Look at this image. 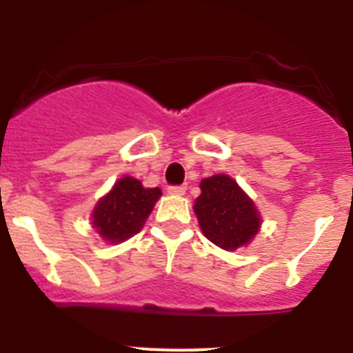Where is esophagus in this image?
<instances>
[{
  "mask_svg": "<svg viewBox=\"0 0 353 353\" xmlns=\"http://www.w3.org/2000/svg\"><path fill=\"white\" fill-rule=\"evenodd\" d=\"M168 194H171V196H182V194H185V187H183V185H171V187H168Z\"/></svg>",
  "mask_w": 353,
  "mask_h": 353,
  "instance_id": "1",
  "label": "esophagus"
}]
</instances>
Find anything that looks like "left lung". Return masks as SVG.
I'll return each mask as SVG.
<instances>
[{
    "label": "left lung",
    "mask_w": 353,
    "mask_h": 353,
    "mask_svg": "<svg viewBox=\"0 0 353 353\" xmlns=\"http://www.w3.org/2000/svg\"><path fill=\"white\" fill-rule=\"evenodd\" d=\"M201 194L194 201L199 228L212 244L224 251L245 248L261 228L256 205L228 174L201 180Z\"/></svg>",
    "instance_id": "1"
}]
</instances>
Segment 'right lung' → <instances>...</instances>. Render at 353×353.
Segmentation results:
<instances>
[{"instance_id":"obj_1","label":"right lung","mask_w":353,"mask_h":353,"mask_svg":"<svg viewBox=\"0 0 353 353\" xmlns=\"http://www.w3.org/2000/svg\"><path fill=\"white\" fill-rule=\"evenodd\" d=\"M162 192L159 187H143L134 176H121L111 191L97 201L92 224L102 240L120 244L141 232Z\"/></svg>"}]
</instances>
